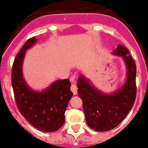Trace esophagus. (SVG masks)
Here are the masks:
<instances>
[{"mask_svg":"<svg viewBox=\"0 0 148 148\" xmlns=\"http://www.w3.org/2000/svg\"><path fill=\"white\" fill-rule=\"evenodd\" d=\"M70 89H71V91L73 92V94L74 95L77 94V86H76V85H75V84H73V85L71 86Z\"/></svg>","mask_w":148,"mask_h":148,"instance_id":"34e87169","label":"esophagus"}]
</instances>
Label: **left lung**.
Returning a JSON list of instances; mask_svg holds the SVG:
<instances>
[{
    "instance_id": "8db88e82",
    "label": "left lung",
    "mask_w": 148,
    "mask_h": 148,
    "mask_svg": "<svg viewBox=\"0 0 148 148\" xmlns=\"http://www.w3.org/2000/svg\"><path fill=\"white\" fill-rule=\"evenodd\" d=\"M112 53L121 56L126 68L125 82L118 89L104 92L83 74L77 79L78 95L82 101L86 122L97 132H106L118 126L129 113L136 99L135 62L122 45H118Z\"/></svg>"
}]
</instances>
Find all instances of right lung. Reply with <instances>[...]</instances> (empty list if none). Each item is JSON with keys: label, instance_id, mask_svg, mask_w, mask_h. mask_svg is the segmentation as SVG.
<instances>
[{"label": "right lung", "instance_id": "right-lung-1", "mask_svg": "<svg viewBox=\"0 0 148 148\" xmlns=\"http://www.w3.org/2000/svg\"><path fill=\"white\" fill-rule=\"evenodd\" d=\"M36 37L29 39L14 59L11 84L19 111L27 121L36 129L53 132L65 122V112L73 93L69 79L56 80L41 91L28 86L23 74L26 52L36 43Z\"/></svg>", "mask_w": 148, "mask_h": 148}]
</instances>
